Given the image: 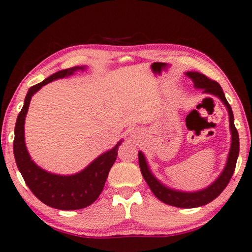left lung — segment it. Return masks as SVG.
Masks as SVG:
<instances>
[{"label": "left lung", "mask_w": 252, "mask_h": 252, "mask_svg": "<svg viewBox=\"0 0 252 252\" xmlns=\"http://www.w3.org/2000/svg\"><path fill=\"white\" fill-rule=\"evenodd\" d=\"M186 75L193 80L196 88L203 89L204 93L216 95V97L221 100L222 103L225 104L227 108L228 114H229L231 145L225 168H223V171L221 172L217 180L215 181L212 185H209L207 189L187 193V191H180L168 189L165 185H163L161 182L157 180V177L153 175L152 172L150 171L145 157L141 151L139 152L138 157L142 176L144 177L145 182L148 183L152 193L157 196L161 202L180 208H194L210 203L212 200L218 197V196L221 194V191L226 189L232 174L235 172L237 158L238 155H239V135H238V131L234 123V113H232L230 104L228 103L225 94H223V91L220 85H219L217 81L209 79L208 77H206L205 75L197 71H187Z\"/></svg>", "instance_id": "1"}]
</instances>
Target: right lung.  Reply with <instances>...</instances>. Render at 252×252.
I'll use <instances>...</instances> for the list:
<instances>
[{"label":"right lung","instance_id":"right-lung-1","mask_svg":"<svg viewBox=\"0 0 252 252\" xmlns=\"http://www.w3.org/2000/svg\"><path fill=\"white\" fill-rule=\"evenodd\" d=\"M86 69L85 66H76L68 69L55 72L48 78L29 89L21 112L16 119L14 129V151L15 162L23 178L36 197L49 207L62 210H75L88 207L99 197L106 184L109 171L116 162L120 141L110 151L100 155L91 162L85 170L74 175H57L43 170L32 161L27 152L24 139V123L32 95L47 85L48 82L63 77L74 75L77 70Z\"/></svg>","mask_w":252,"mask_h":252}]
</instances>
